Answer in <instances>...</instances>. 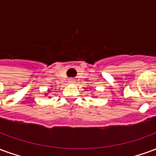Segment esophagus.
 I'll use <instances>...</instances> for the list:
<instances>
[{
  "label": "esophagus",
  "instance_id": "obj_1",
  "mask_svg": "<svg viewBox=\"0 0 156 156\" xmlns=\"http://www.w3.org/2000/svg\"><path fill=\"white\" fill-rule=\"evenodd\" d=\"M69 83H74V80H73V78H70V79H69Z\"/></svg>",
  "mask_w": 156,
  "mask_h": 156
}]
</instances>
